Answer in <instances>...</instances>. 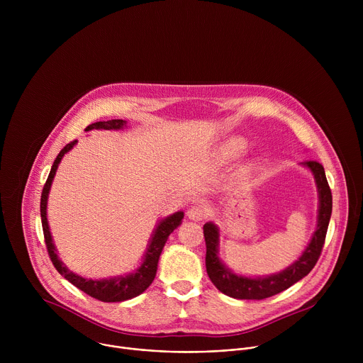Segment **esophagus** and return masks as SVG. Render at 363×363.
I'll list each match as a JSON object with an SVG mask.
<instances>
[{"mask_svg": "<svg viewBox=\"0 0 363 363\" xmlns=\"http://www.w3.org/2000/svg\"><path fill=\"white\" fill-rule=\"evenodd\" d=\"M186 216H188V218L192 220V221H202V220L206 217V208H205L203 205L195 203V205H192L191 208L188 210Z\"/></svg>", "mask_w": 363, "mask_h": 363, "instance_id": "esophagus-1", "label": "esophagus"}]
</instances>
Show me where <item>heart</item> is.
I'll return each instance as SVG.
<instances>
[{
    "label": "heart",
    "instance_id": "1",
    "mask_svg": "<svg viewBox=\"0 0 363 363\" xmlns=\"http://www.w3.org/2000/svg\"><path fill=\"white\" fill-rule=\"evenodd\" d=\"M242 149H244V143L240 142V140L233 142L231 146H230V152H231V153H238V152H241Z\"/></svg>",
    "mask_w": 363,
    "mask_h": 363
}]
</instances>
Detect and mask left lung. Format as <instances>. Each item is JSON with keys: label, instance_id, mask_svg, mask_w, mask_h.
I'll list each match as a JSON object with an SVG mask.
<instances>
[{"label": "left lung", "instance_id": "1", "mask_svg": "<svg viewBox=\"0 0 363 363\" xmlns=\"http://www.w3.org/2000/svg\"><path fill=\"white\" fill-rule=\"evenodd\" d=\"M306 165L313 172L318 191H319V217H318V228L313 234L312 241L307 245L306 251L296 263L283 270L279 274H273L263 279H250L231 273L217 255L218 252V228L213 223H206L203 225V237L206 244V255L205 266L208 277L214 283V286L224 294L241 298V300H263L272 297L277 293L284 291L304 276H307L312 269L316 266L319 257L322 254V248L325 245L326 233L332 216V191L326 179V174L323 165L318 161H306Z\"/></svg>", "mask_w": 363, "mask_h": 363}]
</instances>
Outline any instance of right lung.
Wrapping results in <instances>:
<instances>
[{"instance_id":"add662e5","label":"right lung","mask_w":363,"mask_h":363,"mask_svg":"<svg viewBox=\"0 0 363 363\" xmlns=\"http://www.w3.org/2000/svg\"><path fill=\"white\" fill-rule=\"evenodd\" d=\"M125 125V121L122 119H112L108 122H96L89 125L84 130H91V129H121ZM77 140H73L70 143H67L60 153L57 155V158L51 167V171L48 174V178L44 184L43 192H41V202H40V214H41V225H43V234H44V242L48 251V257L51 263L56 267V270L65 276L66 280H69L73 286H76L77 289H80L82 291H84L86 294L100 300V301H123V300H129L133 298L136 296H139L140 293H143L150 283L153 281L155 276H157V269H158V260L160 255L162 252V248L169 237V234L181 224L182 218H184V213H175L174 216L162 220L157 230H155V234L150 240V244L147 247V251L145 254L143 263L142 266L136 270V273L125 276V277H115V279H109V280H89V279H83L72 272H69L63 263L59 260V257L56 254V248L53 244V240H51V234L48 230V224H47V196H48V191L51 186V182H53V178L56 175L57 167L62 161V158L65 157V153L69 152Z\"/></svg>"}]
</instances>
